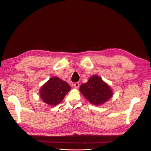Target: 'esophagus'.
Listing matches in <instances>:
<instances>
[{"label": "esophagus", "instance_id": "esophagus-1", "mask_svg": "<svg viewBox=\"0 0 151 151\" xmlns=\"http://www.w3.org/2000/svg\"><path fill=\"white\" fill-rule=\"evenodd\" d=\"M79 86H80V83H75L74 84L75 88L78 89V88H79Z\"/></svg>", "mask_w": 151, "mask_h": 151}]
</instances>
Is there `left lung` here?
Listing matches in <instances>:
<instances>
[{"instance_id": "1", "label": "left lung", "mask_w": 151, "mask_h": 151, "mask_svg": "<svg viewBox=\"0 0 151 151\" xmlns=\"http://www.w3.org/2000/svg\"><path fill=\"white\" fill-rule=\"evenodd\" d=\"M80 91L83 96L93 105H101L113 97V91L101 78L93 75L88 82L81 85Z\"/></svg>"}]
</instances>
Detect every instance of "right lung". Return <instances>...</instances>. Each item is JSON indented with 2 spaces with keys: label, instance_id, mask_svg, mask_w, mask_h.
<instances>
[{
  "label": "right lung",
  "instance_id": "right-lung-1",
  "mask_svg": "<svg viewBox=\"0 0 151 151\" xmlns=\"http://www.w3.org/2000/svg\"><path fill=\"white\" fill-rule=\"evenodd\" d=\"M70 89L71 87L65 81L54 76L42 86L40 97L46 104L55 106L63 100Z\"/></svg>",
  "mask_w": 151,
  "mask_h": 151
}]
</instances>
